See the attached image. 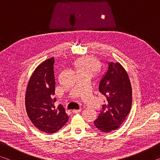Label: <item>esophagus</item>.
I'll return each mask as SVG.
<instances>
[{
    "label": "esophagus",
    "instance_id": "esophagus-1",
    "mask_svg": "<svg viewBox=\"0 0 160 160\" xmlns=\"http://www.w3.org/2000/svg\"><path fill=\"white\" fill-rule=\"evenodd\" d=\"M81 111H82V109H79V110H75V109H74V110L72 111V112L73 113H78L80 112Z\"/></svg>",
    "mask_w": 160,
    "mask_h": 160
}]
</instances>
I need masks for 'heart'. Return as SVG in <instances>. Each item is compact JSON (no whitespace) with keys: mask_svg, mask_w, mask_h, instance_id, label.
Instances as JSON below:
<instances>
[{"mask_svg":"<svg viewBox=\"0 0 160 160\" xmlns=\"http://www.w3.org/2000/svg\"><path fill=\"white\" fill-rule=\"evenodd\" d=\"M74 67L78 74L87 73L92 76L101 68V62L94 56H85L74 61Z\"/></svg>","mask_w":160,"mask_h":160,"instance_id":"1","label":"heart"}]
</instances>
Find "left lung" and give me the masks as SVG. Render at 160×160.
Returning <instances> with one entry per match:
<instances>
[{"label": "left lung", "instance_id": "left-lung-1", "mask_svg": "<svg viewBox=\"0 0 160 160\" xmlns=\"http://www.w3.org/2000/svg\"><path fill=\"white\" fill-rule=\"evenodd\" d=\"M99 90L105 96L102 111L94 121L100 131L109 132L118 129L130 113L132 88L126 70L119 63H109L106 75L100 81Z\"/></svg>", "mask_w": 160, "mask_h": 160}]
</instances>
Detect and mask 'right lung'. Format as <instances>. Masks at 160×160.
<instances>
[{"label": "right lung", "instance_id": "1", "mask_svg": "<svg viewBox=\"0 0 160 160\" xmlns=\"http://www.w3.org/2000/svg\"><path fill=\"white\" fill-rule=\"evenodd\" d=\"M54 58L42 62L34 70L27 87L25 107L32 123L39 131L53 133L61 129L68 120L62 105L56 108L54 103L55 78Z\"/></svg>", "mask_w": 160, "mask_h": 160}]
</instances>
